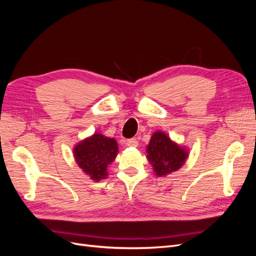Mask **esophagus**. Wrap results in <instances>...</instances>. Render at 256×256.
I'll return each mask as SVG.
<instances>
[{"label": "esophagus", "mask_w": 256, "mask_h": 256, "mask_svg": "<svg viewBox=\"0 0 256 256\" xmlns=\"http://www.w3.org/2000/svg\"><path fill=\"white\" fill-rule=\"evenodd\" d=\"M126 145L129 147H136L138 146V140L136 138H128L126 141Z\"/></svg>", "instance_id": "esophagus-1"}]
</instances>
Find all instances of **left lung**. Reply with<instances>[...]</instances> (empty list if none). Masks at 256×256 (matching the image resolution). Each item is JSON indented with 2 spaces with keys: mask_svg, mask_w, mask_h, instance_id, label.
<instances>
[{
  "mask_svg": "<svg viewBox=\"0 0 256 256\" xmlns=\"http://www.w3.org/2000/svg\"><path fill=\"white\" fill-rule=\"evenodd\" d=\"M146 152L147 160L150 162L154 173L159 177L177 171L188 158V152L174 143L161 131H157L152 136Z\"/></svg>",
  "mask_w": 256,
  "mask_h": 256,
  "instance_id": "left-lung-1",
  "label": "left lung"
}]
</instances>
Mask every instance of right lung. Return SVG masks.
Masks as SVG:
<instances>
[{"mask_svg": "<svg viewBox=\"0 0 256 256\" xmlns=\"http://www.w3.org/2000/svg\"><path fill=\"white\" fill-rule=\"evenodd\" d=\"M118 146L113 138L94 134L74 148L76 164L92 180L99 182L108 176L106 168L115 159Z\"/></svg>", "mask_w": 256, "mask_h": 256, "instance_id": "obj_1", "label": "right lung"}]
</instances>
